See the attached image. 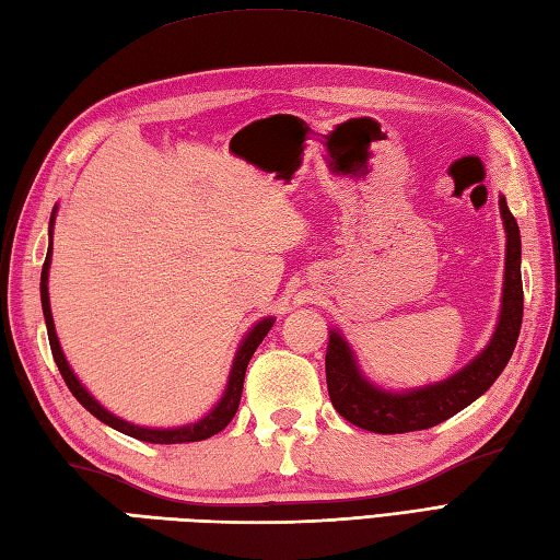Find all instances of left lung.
<instances>
[{"instance_id": "8db88e82", "label": "left lung", "mask_w": 560, "mask_h": 560, "mask_svg": "<svg viewBox=\"0 0 560 560\" xmlns=\"http://www.w3.org/2000/svg\"><path fill=\"white\" fill-rule=\"evenodd\" d=\"M501 213L508 233V253H505V289H503V307L498 319L495 335L489 347L483 349L467 368H462L457 375H452L445 383H438L423 389L392 395L373 387L359 373L353 363V355L337 331L329 335L327 343V389L335 409L349 423L365 428L371 433H409L433 428L447 421L464 407H469L474 399H479L489 389L495 377L503 373L510 355L515 351V343L522 327V273H520V229L513 213L508 209L505 197H501Z\"/></svg>"}]
</instances>
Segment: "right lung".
Listing matches in <instances>:
<instances>
[{
    "label": "right lung",
    "instance_id": "1",
    "mask_svg": "<svg viewBox=\"0 0 560 560\" xmlns=\"http://www.w3.org/2000/svg\"><path fill=\"white\" fill-rule=\"evenodd\" d=\"M47 269H50V249H47L43 273H40V301H43V315H45V325H47V339H50L52 359H55V363L59 368V373H62L69 392L79 399V404H81L83 409L91 411L98 421L115 428V431H120L125 435H132L137 440H144V443H159V445L197 443V440H207L211 435H217L219 431H223V428L231 423V419H233L235 411H237V404H241L247 363H249V359H253V353L261 343V339H265L267 331L271 329V325H273L271 317L261 319L259 325H255V329L249 331V335L245 337V341L241 343V349H237L233 368H231V377H229V387H225V395L219 401V407L213 409L209 416H205V419H201L199 423L183 425V428H163V431H159V428H141V425H135V423H127L122 419H117V416H113L110 411H105L101 404L93 399L86 389L81 387L77 375L71 373V368H69V363L65 359L62 349H59V341H57V335H55L52 313H50V299H47Z\"/></svg>",
    "mask_w": 560,
    "mask_h": 560
}]
</instances>
